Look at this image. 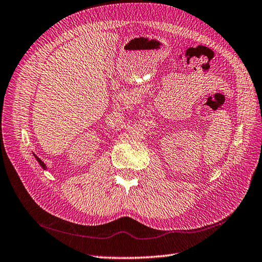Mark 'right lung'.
I'll use <instances>...</instances> for the list:
<instances>
[{
    "label": "right lung",
    "mask_w": 262,
    "mask_h": 262,
    "mask_svg": "<svg viewBox=\"0 0 262 262\" xmlns=\"http://www.w3.org/2000/svg\"><path fill=\"white\" fill-rule=\"evenodd\" d=\"M36 158V160H37V162H39L40 163V165H41V167L43 168V169H47V167H46V164H44V162L42 161V160H40V159L39 158H37V157H35Z\"/></svg>",
    "instance_id": "right-lung-1"
}]
</instances>
